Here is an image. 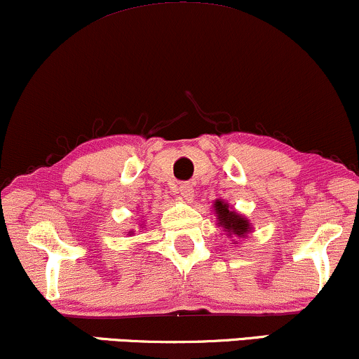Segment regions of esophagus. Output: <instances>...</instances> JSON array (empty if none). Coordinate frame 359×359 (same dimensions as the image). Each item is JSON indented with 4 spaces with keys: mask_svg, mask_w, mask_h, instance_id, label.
<instances>
[{
    "mask_svg": "<svg viewBox=\"0 0 359 359\" xmlns=\"http://www.w3.org/2000/svg\"><path fill=\"white\" fill-rule=\"evenodd\" d=\"M178 191H180L181 196H183L187 201H191V200H193V196H194V188H193L191 183H187V181H184V183H180Z\"/></svg>",
    "mask_w": 359,
    "mask_h": 359,
    "instance_id": "obj_1",
    "label": "esophagus"
}]
</instances>
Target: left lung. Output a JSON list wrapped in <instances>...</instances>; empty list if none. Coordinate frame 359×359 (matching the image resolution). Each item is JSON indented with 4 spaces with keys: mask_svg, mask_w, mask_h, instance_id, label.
Wrapping results in <instances>:
<instances>
[{
    "mask_svg": "<svg viewBox=\"0 0 359 359\" xmlns=\"http://www.w3.org/2000/svg\"><path fill=\"white\" fill-rule=\"evenodd\" d=\"M215 208L219 221L218 224L224 228V231H228L229 234H238V236H245L246 233H250V223H248V219L229 210L226 203L216 201Z\"/></svg>",
    "mask_w": 359,
    "mask_h": 359,
    "instance_id": "8db88e82",
    "label": "left lung"
}]
</instances>
